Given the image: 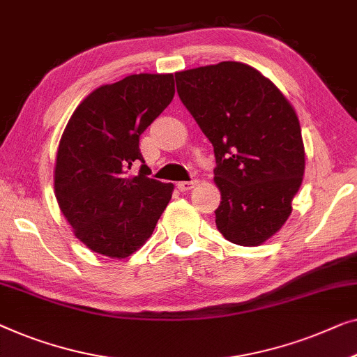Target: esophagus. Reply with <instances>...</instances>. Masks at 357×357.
Wrapping results in <instances>:
<instances>
[{
  "mask_svg": "<svg viewBox=\"0 0 357 357\" xmlns=\"http://www.w3.org/2000/svg\"><path fill=\"white\" fill-rule=\"evenodd\" d=\"M196 185V180H190V182H178L177 183V188L180 190V191H188V190H191Z\"/></svg>",
  "mask_w": 357,
  "mask_h": 357,
  "instance_id": "esophagus-1",
  "label": "esophagus"
}]
</instances>
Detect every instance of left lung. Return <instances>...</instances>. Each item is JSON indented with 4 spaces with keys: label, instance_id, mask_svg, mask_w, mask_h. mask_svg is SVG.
<instances>
[{
    "label": "left lung",
    "instance_id": "left-lung-1",
    "mask_svg": "<svg viewBox=\"0 0 357 357\" xmlns=\"http://www.w3.org/2000/svg\"><path fill=\"white\" fill-rule=\"evenodd\" d=\"M175 82L214 146V182L222 196L217 229L235 245H261L285 224L303 182L296 112L259 70L235 61L177 72Z\"/></svg>",
    "mask_w": 357,
    "mask_h": 357
}]
</instances>
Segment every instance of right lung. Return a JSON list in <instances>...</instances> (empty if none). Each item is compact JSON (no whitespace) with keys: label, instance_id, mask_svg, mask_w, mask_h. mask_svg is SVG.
I'll use <instances>...</instances> for the list:
<instances>
[{"label":"right lung","instance_id":"add662e5","mask_svg":"<svg viewBox=\"0 0 357 357\" xmlns=\"http://www.w3.org/2000/svg\"><path fill=\"white\" fill-rule=\"evenodd\" d=\"M172 74H135L96 89L74 111L54 169L59 208L91 251L109 257L135 252L156 227L174 185L149 178L140 137L170 105ZM142 167L135 178L128 169Z\"/></svg>","mask_w":357,"mask_h":357}]
</instances>
